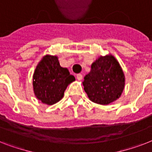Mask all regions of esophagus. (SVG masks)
Returning a JSON list of instances; mask_svg holds the SVG:
<instances>
[{
    "label": "esophagus",
    "mask_w": 152,
    "mask_h": 152,
    "mask_svg": "<svg viewBox=\"0 0 152 152\" xmlns=\"http://www.w3.org/2000/svg\"><path fill=\"white\" fill-rule=\"evenodd\" d=\"M76 78H77V80H81L83 79V75L80 73L77 74V75H76Z\"/></svg>",
    "instance_id": "34e87169"
}]
</instances>
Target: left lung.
Here are the masks:
<instances>
[{
	"instance_id": "obj_1",
	"label": "left lung",
	"mask_w": 152,
	"mask_h": 152,
	"mask_svg": "<svg viewBox=\"0 0 152 152\" xmlns=\"http://www.w3.org/2000/svg\"><path fill=\"white\" fill-rule=\"evenodd\" d=\"M125 75L113 55L101 56L91 64L83 85L91 101L108 105L119 99L125 88Z\"/></svg>"
}]
</instances>
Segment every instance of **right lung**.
I'll use <instances>...</instances> for the list:
<instances>
[{
	"label": "right lung",
	"instance_id": "right-lung-1",
	"mask_svg": "<svg viewBox=\"0 0 152 152\" xmlns=\"http://www.w3.org/2000/svg\"><path fill=\"white\" fill-rule=\"evenodd\" d=\"M74 80L68 69L60 65L57 56L46 55L34 70V95L42 103L53 105L61 99L68 85Z\"/></svg>",
	"mask_w": 152,
	"mask_h": 152
}]
</instances>
